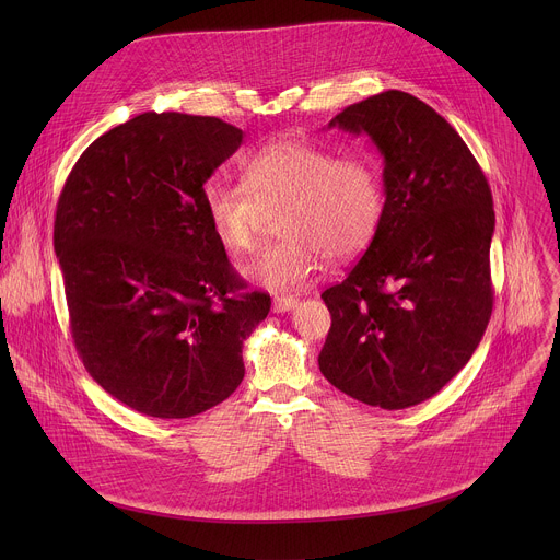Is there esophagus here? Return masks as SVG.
I'll use <instances>...</instances> for the list:
<instances>
[{
    "mask_svg": "<svg viewBox=\"0 0 560 560\" xmlns=\"http://www.w3.org/2000/svg\"><path fill=\"white\" fill-rule=\"evenodd\" d=\"M299 305V299H294V296H277L275 301H272V310L275 312H290V310H294Z\"/></svg>",
    "mask_w": 560,
    "mask_h": 560,
    "instance_id": "1",
    "label": "esophagus"
}]
</instances>
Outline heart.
I'll return each instance as SVG.
<instances>
[{"label":"heart","instance_id":"obj_1","mask_svg":"<svg viewBox=\"0 0 560 560\" xmlns=\"http://www.w3.org/2000/svg\"><path fill=\"white\" fill-rule=\"evenodd\" d=\"M383 184L365 156L305 141L279 139L242 164V184L210 182L203 208L212 232L232 253H248L266 212H279L281 242L261 248L244 277L275 294L303 290L326 257L350 259L374 238L383 217Z\"/></svg>","mask_w":560,"mask_h":560}]
</instances>
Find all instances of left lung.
Listing matches in <instances>:
<instances>
[{
	"mask_svg": "<svg viewBox=\"0 0 560 560\" xmlns=\"http://www.w3.org/2000/svg\"><path fill=\"white\" fill-rule=\"evenodd\" d=\"M328 128L372 139L385 206L361 261L322 294L332 326L318 368L357 401L404 410L452 381L486 335L492 192L458 132L410 93L368 97Z\"/></svg>",
	"mask_w": 560,
	"mask_h": 560,
	"instance_id": "left-lung-1",
	"label": "left lung"
}]
</instances>
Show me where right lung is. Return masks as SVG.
<instances>
[{
    "instance_id": "obj_1",
    "label": "right lung",
    "mask_w": 560,
    "mask_h": 560,
    "mask_svg": "<svg viewBox=\"0 0 560 560\" xmlns=\"http://www.w3.org/2000/svg\"><path fill=\"white\" fill-rule=\"evenodd\" d=\"M242 141L217 117L150 110L95 139L59 195L52 244L74 348L141 415L188 419L225 401L270 312L203 208V184Z\"/></svg>"
}]
</instances>
